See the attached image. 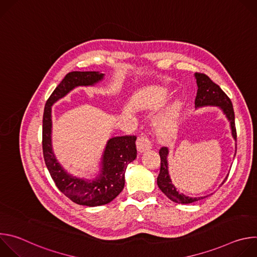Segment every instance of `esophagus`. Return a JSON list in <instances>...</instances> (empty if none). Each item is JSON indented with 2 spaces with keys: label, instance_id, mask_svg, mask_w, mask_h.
I'll return each mask as SVG.
<instances>
[{
  "label": "esophagus",
  "instance_id": "1",
  "mask_svg": "<svg viewBox=\"0 0 257 257\" xmlns=\"http://www.w3.org/2000/svg\"><path fill=\"white\" fill-rule=\"evenodd\" d=\"M136 146H137V151L142 154L146 151H149L152 149V142L150 141V139L146 137L144 134H141L138 138H137V142H136Z\"/></svg>",
  "mask_w": 257,
  "mask_h": 257
}]
</instances>
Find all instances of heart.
Instances as JSON below:
<instances>
[{
  "label": "heart",
  "mask_w": 257,
  "mask_h": 257,
  "mask_svg": "<svg viewBox=\"0 0 257 257\" xmlns=\"http://www.w3.org/2000/svg\"><path fill=\"white\" fill-rule=\"evenodd\" d=\"M183 109V101L177 99L167 111L160 116L155 123L157 132L162 136H170L175 133Z\"/></svg>",
  "instance_id": "heart-1"
}]
</instances>
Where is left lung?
Wrapping results in <instances>:
<instances>
[{
    "instance_id": "obj_1",
    "label": "left lung",
    "mask_w": 257,
    "mask_h": 257,
    "mask_svg": "<svg viewBox=\"0 0 257 257\" xmlns=\"http://www.w3.org/2000/svg\"><path fill=\"white\" fill-rule=\"evenodd\" d=\"M194 76L196 78V83L198 87L196 98H195V107L197 108V107L211 105V106H217L221 108L223 114L226 116V118L230 122L232 136L236 141L237 133H236V127H235V114H234V108H233L231 99L221 89V87H219L217 84H215L214 82H212V80L205 74H202V73H195ZM236 151H235V155H236ZM168 156H169L168 148H162L160 150L161 170L157 179L158 186L162 190V192L172 201L177 203H183V204L192 203L207 197L208 195L201 196V197H190V196L184 195L177 190V188L173 184L169 174ZM228 176L223 181L222 184H224Z\"/></svg>"
}]
</instances>
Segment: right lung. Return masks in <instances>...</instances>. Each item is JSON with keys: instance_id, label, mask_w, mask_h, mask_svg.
<instances>
[{"instance_id": "add662e5", "label": "right lung", "mask_w": 257, "mask_h": 257, "mask_svg": "<svg viewBox=\"0 0 257 257\" xmlns=\"http://www.w3.org/2000/svg\"><path fill=\"white\" fill-rule=\"evenodd\" d=\"M104 74L96 71L68 73L46 102L43 118V152L47 168L58 189L73 202L86 206L109 203L123 190L127 166L137 157L136 136L108 139L103 151L99 173L92 179L69 174L58 162L52 145V105L78 86H92Z\"/></svg>"}]
</instances>
